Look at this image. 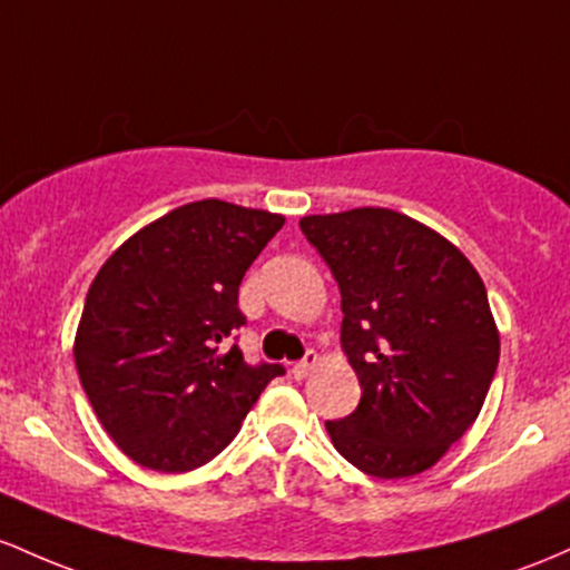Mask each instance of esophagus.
Segmentation results:
<instances>
[{"label": "esophagus", "instance_id": "34e87169", "mask_svg": "<svg viewBox=\"0 0 570 570\" xmlns=\"http://www.w3.org/2000/svg\"><path fill=\"white\" fill-rule=\"evenodd\" d=\"M317 366V353L315 350H306V355L298 363H293V376L296 380H304V376L312 374V368Z\"/></svg>", "mask_w": 570, "mask_h": 570}]
</instances>
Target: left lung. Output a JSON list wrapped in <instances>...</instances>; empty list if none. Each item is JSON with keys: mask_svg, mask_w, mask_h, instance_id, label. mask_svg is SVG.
I'll use <instances>...</instances> for the list:
<instances>
[{"mask_svg": "<svg viewBox=\"0 0 570 570\" xmlns=\"http://www.w3.org/2000/svg\"><path fill=\"white\" fill-rule=\"evenodd\" d=\"M342 293L361 404L325 431L376 479L423 474L479 417L501 355L488 291L452 242L382 207L298 220Z\"/></svg>", "mask_w": 570, "mask_h": 570, "instance_id": "1", "label": "left lung"}]
</instances>
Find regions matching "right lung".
Wrapping results in <instances>:
<instances>
[{"label": "right lung", "instance_id": "1", "mask_svg": "<svg viewBox=\"0 0 570 570\" xmlns=\"http://www.w3.org/2000/svg\"><path fill=\"white\" fill-rule=\"evenodd\" d=\"M285 217L204 199L115 250L88 287L75 366L110 439L145 469L183 474L239 433L279 363L250 366L239 283Z\"/></svg>", "mask_w": 570, "mask_h": 570}]
</instances>
